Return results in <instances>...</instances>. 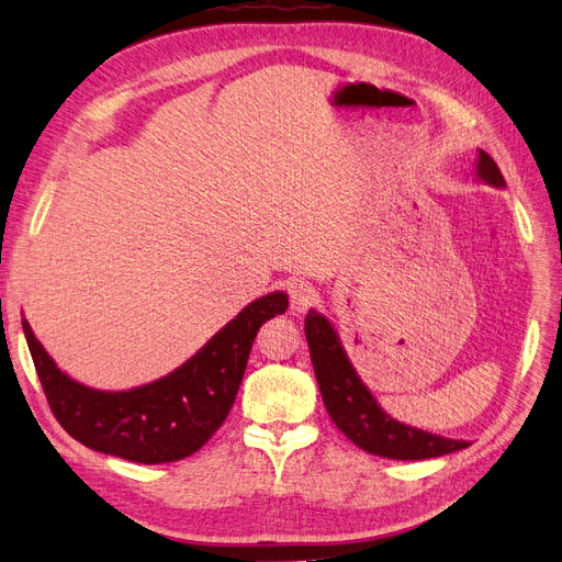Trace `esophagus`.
<instances>
[{
    "label": "esophagus",
    "instance_id": "34e87169",
    "mask_svg": "<svg viewBox=\"0 0 562 562\" xmlns=\"http://www.w3.org/2000/svg\"><path fill=\"white\" fill-rule=\"evenodd\" d=\"M317 302V290L308 281H296L290 285V308L294 313H306Z\"/></svg>",
    "mask_w": 562,
    "mask_h": 562
}]
</instances>
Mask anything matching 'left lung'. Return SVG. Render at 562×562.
<instances>
[{
  "instance_id": "obj_1",
  "label": "left lung",
  "mask_w": 562,
  "mask_h": 562,
  "mask_svg": "<svg viewBox=\"0 0 562 562\" xmlns=\"http://www.w3.org/2000/svg\"><path fill=\"white\" fill-rule=\"evenodd\" d=\"M474 175L479 181L492 188H506L497 162L483 149L476 154ZM304 331L322 402L334 424L356 447L394 460L438 458L470 447L468 440H451L428 434L387 415L370 387L358 376L338 331L326 315L311 308Z\"/></svg>"
}]
</instances>
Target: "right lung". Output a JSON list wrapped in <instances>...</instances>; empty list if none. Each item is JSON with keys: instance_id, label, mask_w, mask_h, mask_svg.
Here are the masks:
<instances>
[{"instance_id": "obj_1", "label": "right lung", "mask_w": 562, "mask_h": 562, "mask_svg": "<svg viewBox=\"0 0 562 562\" xmlns=\"http://www.w3.org/2000/svg\"><path fill=\"white\" fill-rule=\"evenodd\" d=\"M274 290L247 304L183 366L128 390H97L65 374L22 319L24 338L52 413L88 449L158 465L202 449L222 426L245 376L258 328L285 313Z\"/></svg>"}]
</instances>
